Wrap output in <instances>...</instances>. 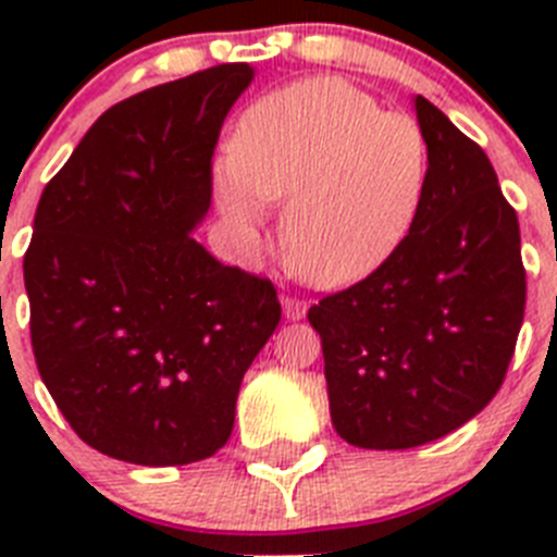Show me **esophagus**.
Wrapping results in <instances>:
<instances>
[{"instance_id":"esophagus-1","label":"esophagus","mask_w":557,"mask_h":557,"mask_svg":"<svg viewBox=\"0 0 557 557\" xmlns=\"http://www.w3.org/2000/svg\"><path fill=\"white\" fill-rule=\"evenodd\" d=\"M282 307L284 314H287V321H301L304 314H307V304L301 298H293V295H284Z\"/></svg>"}]
</instances>
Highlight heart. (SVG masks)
Segmentation results:
<instances>
[{"instance_id": "obj_1", "label": "heart", "mask_w": 557, "mask_h": 557, "mask_svg": "<svg viewBox=\"0 0 557 557\" xmlns=\"http://www.w3.org/2000/svg\"><path fill=\"white\" fill-rule=\"evenodd\" d=\"M430 147L410 113L337 77H318L256 102L234 131L218 175L231 218L259 225L287 198L284 248L314 287L366 278L410 231L424 198Z\"/></svg>"}]
</instances>
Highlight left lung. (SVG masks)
<instances>
[{"mask_svg":"<svg viewBox=\"0 0 557 557\" xmlns=\"http://www.w3.org/2000/svg\"><path fill=\"white\" fill-rule=\"evenodd\" d=\"M416 113L430 172L410 234L309 309L332 424L359 449H412L471 421L505 382L524 321L519 218L488 156L424 97Z\"/></svg>","mask_w":557,"mask_h":557,"instance_id":"left-lung-1","label":"left lung"}]
</instances>
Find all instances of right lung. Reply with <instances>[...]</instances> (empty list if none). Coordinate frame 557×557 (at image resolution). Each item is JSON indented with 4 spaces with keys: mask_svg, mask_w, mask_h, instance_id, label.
Returning a JSON list of instances; mask_svg holds the SVG:
<instances>
[{
    "mask_svg": "<svg viewBox=\"0 0 557 557\" xmlns=\"http://www.w3.org/2000/svg\"><path fill=\"white\" fill-rule=\"evenodd\" d=\"M250 81L248 63H220L116 102L38 200L24 253L38 373L83 444L116 460L223 449L245 371L282 321L270 278L191 236Z\"/></svg>",
    "mask_w": 557,
    "mask_h": 557,
    "instance_id": "add662e5",
    "label": "right lung"
}]
</instances>
